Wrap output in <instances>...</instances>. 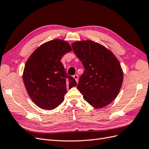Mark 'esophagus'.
<instances>
[{
	"instance_id": "esophagus-1",
	"label": "esophagus",
	"mask_w": 149,
	"mask_h": 149,
	"mask_svg": "<svg viewBox=\"0 0 149 149\" xmlns=\"http://www.w3.org/2000/svg\"><path fill=\"white\" fill-rule=\"evenodd\" d=\"M73 78H74V79L76 80V81L78 83V75H76V74H75V75H74L73 76Z\"/></svg>"
}]
</instances>
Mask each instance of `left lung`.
<instances>
[{
    "label": "left lung",
    "mask_w": 149,
    "mask_h": 149,
    "mask_svg": "<svg viewBox=\"0 0 149 149\" xmlns=\"http://www.w3.org/2000/svg\"><path fill=\"white\" fill-rule=\"evenodd\" d=\"M71 47L84 68L77 86L84 100L97 109L109 104L123 81L119 60L109 49L91 40L76 42Z\"/></svg>",
    "instance_id": "obj_1"
}]
</instances>
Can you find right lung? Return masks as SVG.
Here are the masks:
<instances>
[{
    "instance_id": "add662e5",
    "label": "right lung",
    "mask_w": 149,
    "mask_h": 149,
    "mask_svg": "<svg viewBox=\"0 0 149 149\" xmlns=\"http://www.w3.org/2000/svg\"><path fill=\"white\" fill-rule=\"evenodd\" d=\"M72 50L60 39L42 44L26 61L23 80L31 100L39 107L52 110L63 101L67 88L76 86V80L66 73L62 56Z\"/></svg>"
}]
</instances>
